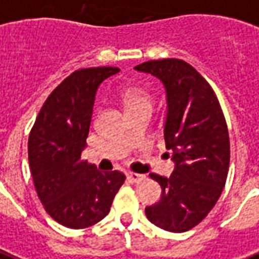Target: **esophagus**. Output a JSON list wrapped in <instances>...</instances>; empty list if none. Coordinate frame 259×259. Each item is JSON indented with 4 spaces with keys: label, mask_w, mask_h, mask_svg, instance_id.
Here are the masks:
<instances>
[{
    "label": "esophagus",
    "mask_w": 259,
    "mask_h": 259,
    "mask_svg": "<svg viewBox=\"0 0 259 259\" xmlns=\"http://www.w3.org/2000/svg\"><path fill=\"white\" fill-rule=\"evenodd\" d=\"M143 174H138V173H132V171H128L127 173V180L130 182H140L142 180H144Z\"/></svg>",
    "instance_id": "obj_1"
}]
</instances>
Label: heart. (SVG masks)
Masks as SVG:
<instances>
[{
	"label": "heart",
	"instance_id": "obj_1",
	"mask_svg": "<svg viewBox=\"0 0 259 259\" xmlns=\"http://www.w3.org/2000/svg\"><path fill=\"white\" fill-rule=\"evenodd\" d=\"M119 98L128 115L143 111H151L152 96L142 86H125L120 90Z\"/></svg>",
	"mask_w": 259,
	"mask_h": 259
}]
</instances>
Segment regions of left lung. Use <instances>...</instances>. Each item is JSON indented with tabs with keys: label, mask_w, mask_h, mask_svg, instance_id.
<instances>
[{
	"label": "left lung",
	"mask_w": 259,
	"mask_h": 259,
	"mask_svg": "<svg viewBox=\"0 0 259 259\" xmlns=\"http://www.w3.org/2000/svg\"><path fill=\"white\" fill-rule=\"evenodd\" d=\"M135 70L150 73L166 88V148L176 163L161 185V200L146 208L157 227L185 232L204 220L223 192L230 166V136L219 100L205 78L181 59L148 61Z\"/></svg>",
	"instance_id": "1"
}]
</instances>
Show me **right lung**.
<instances>
[{"label":"right lung","mask_w":259,"mask_h":259,"mask_svg":"<svg viewBox=\"0 0 259 259\" xmlns=\"http://www.w3.org/2000/svg\"><path fill=\"white\" fill-rule=\"evenodd\" d=\"M117 67L79 69L44 101L28 139V161L44 209L69 228H86L109 213L125 176L101 173L81 159L98 85Z\"/></svg>","instance_id":"add662e5"}]
</instances>
